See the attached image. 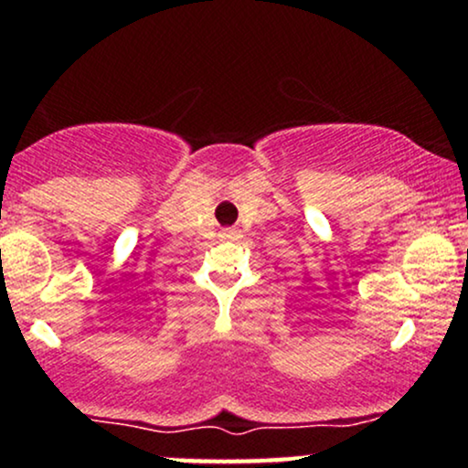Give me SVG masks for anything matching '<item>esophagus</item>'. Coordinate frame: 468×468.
Segmentation results:
<instances>
[{
  "mask_svg": "<svg viewBox=\"0 0 468 468\" xmlns=\"http://www.w3.org/2000/svg\"><path fill=\"white\" fill-rule=\"evenodd\" d=\"M219 235H222V239H238V238H239V230H235V229H224Z\"/></svg>",
  "mask_w": 468,
  "mask_h": 468,
  "instance_id": "1",
  "label": "esophagus"
}]
</instances>
